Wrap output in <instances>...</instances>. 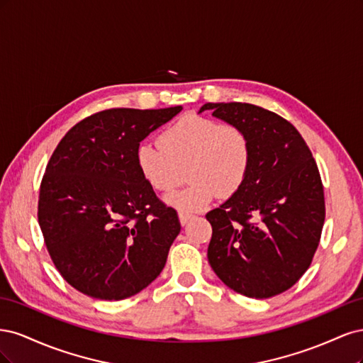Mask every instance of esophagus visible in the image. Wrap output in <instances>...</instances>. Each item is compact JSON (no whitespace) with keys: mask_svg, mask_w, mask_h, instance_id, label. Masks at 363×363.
<instances>
[{"mask_svg":"<svg viewBox=\"0 0 363 363\" xmlns=\"http://www.w3.org/2000/svg\"><path fill=\"white\" fill-rule=\"evenodd\" d=\"M192 218V215H189V213H179V219H180V224L182 225H184V224H188V221H189V219Z\"/></svg>","mask_w":363,"mask_h":363,"instance_id":"1","label":"esophagus"}]
</instances>
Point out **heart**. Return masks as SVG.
Listing matches in <instances>:
<instances>
[{
  "mask_svg": "<svg viewBox=\"0 0 363 363\" xmlns=\"http://www.w3.org/2000/svg\"><path fill=\"white\" fill-rule=\"evenodd\" d=\"M142 177L152 189L171 192L188 172L191 184L167 196L182 213L203 211L213 196L230 199L247 179L251 144L245 131L216 119L189 115L160 135V145L142 142L136 150Z\"/></svg>",
  "mask_w": 363,
  "mask_h": 363,
  "instance_id": "1",
  "label": "heart"
}]
</instances>
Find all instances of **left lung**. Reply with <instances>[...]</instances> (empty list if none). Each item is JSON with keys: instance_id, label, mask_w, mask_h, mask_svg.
<instances>
[{"instance_id": "left-lung-1", "label": "left lung", "mask_w": 363, "mask_h": 363, "mask_svg": "<svg viewBox=\"0 0 363 363\" xmlns=\"http://www.w3.org/2000/svg\"><path fill=\"white\" fill-rule=\"evenodd\" d=\"M204 111L242 128L251 144L242 188L206 215L208 263L230 289L269 298L300 280L320 244V171L298 130L277 113L247 103H207Z\"/></svg>"}]
</instances>
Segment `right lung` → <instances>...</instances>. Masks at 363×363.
Masks as SVG:
<instances>
[{"label":"right lung","instance_id":"add662e5","mask_svg":"<svg viewBox=\"0 0 363 363\" xmlns=\"http://www.w3.org/2000/svg\"><path fill=\"white\" fill-rule=\"evenodd\" d=\"M182 108H108L75 124L54 150L38 219L54 265L77 291L124 300L162 272L182 227L142 177L136 150Z\"/></svg>","mask_w":363,"mask_h":363}]
</instances>
